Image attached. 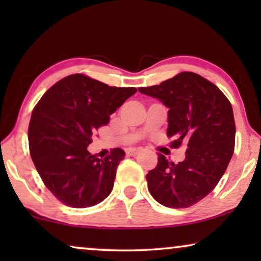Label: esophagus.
<instances>
[{"label": "esophagus", "instance_id": "obj_1", "mask_svg": "<svg viewBox=\"0 0 261 261\" xmlns=\"http://www.w3.org/2000/svg\"><path fill=\"white\" fill-rule=\"evenodd\" d=\"M140 151H141V147H132V148H128L126 152H127L128 155L133 156V155H137Z\"/></svg>", "mask_w": 261, "mask_h": 261}]
</instances>
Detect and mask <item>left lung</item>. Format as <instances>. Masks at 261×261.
Masks as SVG:
<instances>
[{"mask_svg": "<svg viewBox=\"0 0 261 261\" xmlns=\"http://www.w3.org/2000/svg\"><path fill=\"white\" fill-rule=\"evenodd\" d=\"M169 108L167 137L178 148L188 142L183 162L158 154L146 176L153 198L167 208H188L209 195L226 172L234 152L235 121L222 91L194 72H180L159 85L139 88Z\"/></svg>", "mask_w": 261, "mask_h": 261, "instance_id": "left-lung-1", "label": "left lung"}]
</instances>
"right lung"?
Here are the masks:
<instances>
[{
  "label": "right lung",
  "instance_id": "right-lung-1",
  "mask_svg": "<svg viewBox=\"0 0 261 261\" xmlns=\"http://www.w3.org/2000/svg\"><path fill=\"white\" fill-rule=\"evenodd\" d=\"M137 91L76 73L49 88L35 106L28 127L32 160L46 188L65 205L88 208L112 192L124 152L113 148L97 158L88 146L92 133Z\"/></svg>",
  "mask_w": 261,
  "mask_h": 261
}]
</instances>
